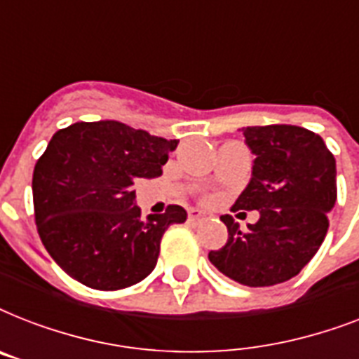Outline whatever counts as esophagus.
<instances>
[{
  "label": "esophagus",
  "mask_w": 359,
  "mask_h": 359,
  "mask_svg": "<svg viewBox=\"0 0 359 359\" xmlns=\"http://www.w3.org/2000/svg\"><path fill=\"white\" fill-rule=\"evenodd\" d=\"M188 219L190 222H201V219H205V214L199 208H191L190 212H188Z\"/></svg>",
  "instance_id": "esophagus-1"
}]
</instances>
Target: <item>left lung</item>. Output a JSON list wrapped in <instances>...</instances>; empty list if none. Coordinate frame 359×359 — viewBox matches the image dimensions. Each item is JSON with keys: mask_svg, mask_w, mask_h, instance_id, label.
<instances>
[{"mask_svg": "<svg viewBox=\"0 0 359 359\" xmlns=\"http://www.w3.org/2000/svg\"><path fill=\"white\" fill-rule=\"evenodd\" d=\"M255 154L233 210H259L242 231L229 214L224 248L208 253L219 272L245 287H270L300 273L328 233L337 199L335 158L318 134L292 124L242 128Z\"/></svg>", "mask_w": 359, "mask_h": 359, "instance_id": "obj_1", "label": "left lung"}]
</instances>
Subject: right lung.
Wrapping results in <instances>:
<instances>
[{
    "label": "right lung",
    "instance_id": "right-lung-1",
    "mask_svg": "<svg viewBox=\"0 0 359 359\" xmlns=\"http://www.w3.org/2000/svg\"><path fill=\"white\" fill-rule=\"evenodd\" d=\"M179 140H163L119 121L59 130L33 171L35 222L52 259L98 290L140 283L154 270L160 242L186 210L169 205L141 219L134 184L162 175Z\"/></svg>",
    "mask_w": 359,
    "mask_h": 359
}]
</instances>
